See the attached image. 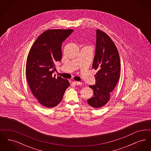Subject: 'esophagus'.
Returning a JSON list of instances; mask_svg holds the SVG:
<instances>
[{"instance_id": "34e87169", "label": "esophagus", "mask_w": 151, "mask_h": 151, "mask_svg": "<svg viewBox=\"0 0 151 151\" xmlns=\"http://www.w3.org/2000/svg\"><path fill=\"white\" fill-rule=\"evenodd\" d=\"M72 83L75 84H76V85H77V86H80V85L82 84V83L81 82L76 81H72Z\"/></svg>"}]
</instances>
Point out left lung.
Returning <instances> with one entry per match:
<instances>
[{"label":"left lung","mask_w":151,"mask_h":151,"mask_svg":"<svg viewBox=\"0 0 151 151\" xmlns=\"http://www.w3.org/2000/svg\"><path fill=\"white\" fill-rule=\"evenodd\" d=\"M96 49L92 67L98 71L94 75L96 84L89 87L93 96L87 102L94 108H100L108 102L120 76L121 63L118 51L112 40L100 29L97 30Z\"/></svg>","instance_id":"left-lung-1"}]
</instances>
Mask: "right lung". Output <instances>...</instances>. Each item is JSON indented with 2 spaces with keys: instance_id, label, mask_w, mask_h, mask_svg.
Masks as SVG:
<instances>
[{
  "instance_id": "1",
  "label": "right lung",
  "mask_w": 151,
  "mask_h": 151,
  "mask_svg": "<svg viewBox=\"0 0 151 151\" xmlns=\"http://www.w3.org/2000/svg\"><path fill=\"white\" fill-rule=\"evenodd\" d=\"M73 29H49L33 43L26 63V78L30 91L46 108L56 106L70 86L68 80L52 75L55 63L62 59V43Z\"/></svg>"
}]
</instances>
